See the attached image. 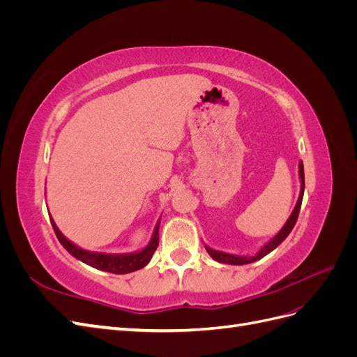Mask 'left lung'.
<instances>
[{"label": "left lung", "instance_id": "left-lung-1", "mask_svg": "<svg viewBox=\"0 0 357 357\" xmlns=\"http://www.w3.org/2000/svg\"><path fill=\"white\" fill-rule=\"evenodd\" d=\"M299 176H301V183H302V188H301V193H299V199L296 202V207L294 210V213H291V215L289 218V220L286 222V225L283 226V229L280 231L274 238L269 241L264 248H261V252H259L257 255H255L253 257H243V256H235V255H228V253H222V252H218V250H213V248L210 247H205L207 248L208 255L214 259V261L218 262H222V264H231V265H244V264H252V262H256L259 261V259H262L264 256H266L268 253H271L275 247H278L280 244H282L286 236L291 232V229H294V226L298 220V215H299V210H301V204H302V197H304V188H305V178H304V165H302V162L299 164Z\"/></svg>", "mask_w": 357, "mask_h": 357}]
</instances>
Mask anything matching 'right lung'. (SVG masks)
Masks as SVG:
<instances>
[{"mask_svg": "<svg viewBox=\"0 0 357 357\" xmlns=\"http://www.w3.org/2000/svg\"><path fill=\"white\" fill-rule=\"evenodd\" d=\"M50 223L53 226V231H55V234L58 236L59 243L66 247V250L68 253H71L74 257H77L79 261L88 264L96 269H101V271L113 273V274H128V273L137 271V269L146 266L150 259H152L155 250L158 248V244H159V232H158L159 225H158L152 241H150V244L142 252L132 253V255H117V256L104 255V253H92V252H86V250H83V248L70 243L66 236L59 232L55 222L50 219Z\"/></svg>", "mask_w": 357, "mask_h": 357, "instance_id": "right-lung-1", "label": "right lung"}]
</instances>
